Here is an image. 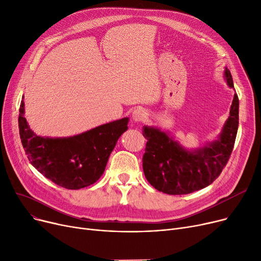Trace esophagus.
<instances>
[{
    "label": "esophagus",
    "mask_w": 261,
    "mask_h": 261,
    "mask_svg": "<svg viewBox=\"0 0 261 261\" xmlns=\"http://www.w3.org/2000/svg\"><path fill=\"white\" fill-rule=\"evenodd\" d=\"M146 117H147V112L145 111V109H142V108L134 110V112L132 113V118L135 122L144 121Z\"/></svg>",
    "instance_id": "obj_1"
}]
</instances>
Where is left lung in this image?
<instances>
[{"mask_svg": "<svg viewBox=\"0 0 261 261\" xmlns=\"http://www.w3.org/2000/svg\"><path fill=\"white\" fill-rule=\"evenodd\" d=\"M224 78L234 89L232 78L225 67ZM239 123V99L235 93L229 116L217 140L189 150L169 133L144 126L147 140L143 156L146 179L155 189L168 195H186L211 185L220 175L234 148Z\"/></svg>", "mask_w": 261, "mask_h": 261, "instance_id": "left-lung-1", "label": "left lung"}]
</instances>
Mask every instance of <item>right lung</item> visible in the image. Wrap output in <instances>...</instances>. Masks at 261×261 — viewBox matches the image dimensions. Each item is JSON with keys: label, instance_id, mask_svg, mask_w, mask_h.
<instances>
[{"label": "right lung", "instance_id": "right-lung-1", "mask_svg": "<svg viewBox=\"0 0 261 261\" xmlns=\"http://www.w3.org/2000/svg\"><path fill=\"white\" fill-rule=\"evenodd\" d=\"M19 111L20 138L32 165L66 189H80L97 181L120 135L128 130L129 118L123 117L73 136L44 138L30 128L23 100Z\"/></svg>", "mask_w": 261, "mask_h": 261}]
</instances>
